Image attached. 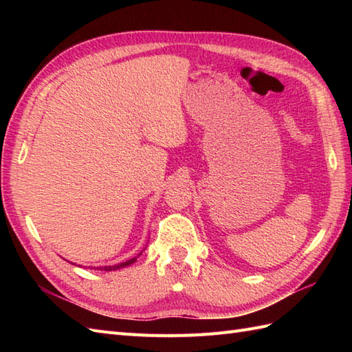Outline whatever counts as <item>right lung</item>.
<instances>
[{"label": "right lung", "instance_id": "obj_1", "mask_svg": "<svg viewBox=\"0 0 352 352\" xmlns=\"http://www.w3.org/2000/svg\"><path fill=\"white\" fill-rule=\"evenodd\" d=\"M140 254H142V252H140ZM140 254H138L136 257H133V258H130V260L122 261V263H119V265H113V266H100V267H94V269H98V271H116V269H121V267H125V266H130V265H133L134 261L138 260V257L140 256Z\"/></svg>", "mask_w": 352, "mask_h": 352}]
</instances>
